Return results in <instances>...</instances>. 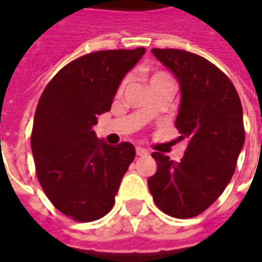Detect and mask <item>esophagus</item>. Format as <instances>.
<instances>
[{"label":"esophagus","mask_w":262,"mask_h":262,"mask_svg":"<svg viewBox=\"0 0 262 262\" xmlns=\"http://www.w3.org/2000/svg\"><path fill=\"white\" fill-rule=\"evenodd\" d=\"M136 154L139 156V157H144V156H147L148 151L146 150V148L143 147H136Z\"/></svg>","instance_id":"obj_1"}]
</instances>
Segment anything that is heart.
Instances as JSON below:
<instances>
[{
	"mask_svg": "<svg viewBox=\"0 0 262 262\" xmlns=\"http://www.w3.org/2000/svg\"><path fill=\"white\" fill-rule=\"evenodd\" d=\"M165 78H170V77H168L167 74H164V73H156V74L151 75L150 82H151V81H157V80H165ZM125 85H126V82H123V84H122V86H120V91L125 88Z\"/></svg>",
	"mask_w": 262,
	"mask_h": 262,
	"instance_id": "1",
	"label": "heart"
}]
</instances>
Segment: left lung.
<instances>
[{
    "instance_id": "1",
    "label": "left lung",
    "mask_w": 262,
    "mask_h": 262,
    "mask_svg": "<svg viewBox=\"0 0 262 262\" xmlns=\"http://www.w3.org/2000/svg\"><path fill=\"white\" fill-rule=\"evenodd\" d=\"M181 91L176 127L188 139L180 163L154 151L157 171L147 181L160 210L178 219L202 213L222 195L244 144L240 98L216 66L180 49H153Z\"/></svg>"
}]
</instances>
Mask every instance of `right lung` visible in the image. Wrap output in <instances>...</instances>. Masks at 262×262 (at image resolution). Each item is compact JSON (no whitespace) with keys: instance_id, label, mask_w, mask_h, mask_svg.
Wrapping results in <instances>:
<instances>
[{"instance_id":"1","label":"right lung","mask_w":262,"mask_h":262,"mask_svg":"<svg viewBox=\"0 0 262 262\" xmlns=\"http://www.w3.org/2000/svg\"><path fill=\"white\" fill-rule=\"evenodd\" d=\"M146 52L102 50L71 61L54 75L37 102L31 146L37 180L61 213L92 222L108 213L135 146H111L94 132L111 111L125 75Z\"/></svg>"}]
</instances>
